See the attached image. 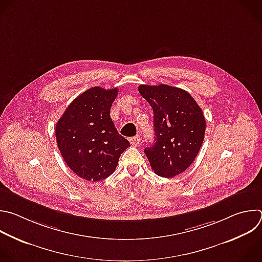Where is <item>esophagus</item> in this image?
I'll use <instances>...</instances> for the list:
<instances>
[{
  "label": "esophagus",
  "mask_w": 262,
  "mask_h": 262,
  "mask_svg": "<svg viewBox=\"0 0 262 262\" xmlns=\"http://www.w3.org/2000/svg\"><path fill=\"white\" fill-rule=\"evenodd\" d=\"M140 141H141V137L140 136H136V137H133L129 139V142L133 146H138L140 144Z\"/></svg>",
  "instance_id": "esophagus-1"
}]
</instances>
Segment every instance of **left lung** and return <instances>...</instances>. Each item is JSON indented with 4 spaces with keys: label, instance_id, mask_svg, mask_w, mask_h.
Masks as SVG:
<instances>
[{
    "label": "left lung",
    "instance_id": "left-lung-1",
    "mask_svg": "<svg viewBox=\"0 0 262 262\" xmlns=\"http://www.w3.org/2000/svg\"><path fill=\"white\" fill-rule=\"evenodd\" d=\"M138 90L154 114L155 143L144 152L156 175L175 177L200 152L206 132L203 110L186 91L175 86L142 84Z\"/></svg>",
    "mask_w": 262,
    "mask_h": 262
}]
</instances>
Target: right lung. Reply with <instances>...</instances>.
<instances>
[{"label": "right lung", "mask_w": 262, "mask_h": 262, "mask_svg": "<svg viewBox=\"0 0 262 262\" xmlns=\"http://www.w3.org/2000/svg\"><path fill=\"white\" fill-rule=\"evenodd\" d=\"M118 89L96 86L77 97L55 125L57 147L77 176L97 182L114 172L129 142L120 136L110 116Z\"/></svg>", "instance_id": "add662e5"}]
</instances>
